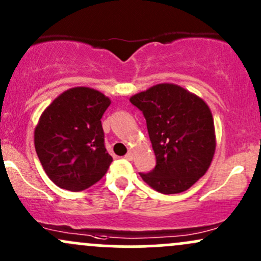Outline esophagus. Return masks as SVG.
<instances>
[{
    "mask_svg": "<svg viewBox=\"0 0 261 261\" xmlns=\"http://www.w3.org/2000/svg\"><path fill=\"white\" fill-rule=\"evenodd\" d=\"M134 159V154L133 152H127L125 154V160H127V161H131V160Z\"/></svg>",
    "mask_w": 261,
    "mask_h": 261,
    "instance_id": "obj_1",
    "label": "esophagus"
}]
</instances>
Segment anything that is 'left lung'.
<instances>
[{
    "label": "left lung",
    "instance_id": "1",
    "mask_svg": "<svg viewBox=\"0 0 261 261\" xmlns=\"http://www.w3.org/2000/svg\"><path fill=\"white\" fill-rule=\"evenodd\" d=\"M142 111L156 166L140 173L153 190L181 193L210 168L216 152L211 109L204 100L176 84H157L130 98Z\"/></svg>",
    "mask_w": 261,
    "mask_h": 261
}]
</instances>
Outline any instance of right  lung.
I'll list each match as a JSON object with an SVG mask.
<instances>
[{"label":"right lung","instance_id":"obj_1","mask_svg":"<svg viewBox=\"0 0 261 261\" xmlns=\"http://www.w3.org/2000/svg\"><path fill=\"white\" fill-rule=\"evenodd\" d=\"M110 99L95 89L71 88L51 101L34 130V147L58 187L84 191L104 177L113 157L104 145L101 117Z\"/></svg>","mask_w":261,"mask_h":261}]
</instances>
